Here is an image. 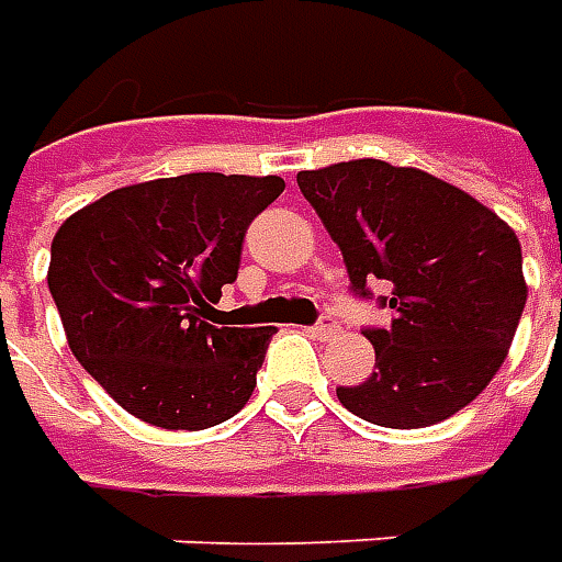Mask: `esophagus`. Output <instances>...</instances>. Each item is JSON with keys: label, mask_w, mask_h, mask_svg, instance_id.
<instances>
[{"label": "esophagus", "mask_w": 562, "mask_h": 562, "mask_svg": "<svg viewBox=\"0 0 562 562\" xmlns=\"http://www.w3.org/2000/svg\"><path fill=\"white\" fill-rule=\"evenodd\" d=\"M337 331H340V325H337L331 316H322V319L310 328V335L319 337V340H331V337H337Z\"/></svg>", "instance_id": "esophagus-1"}]
</instances>
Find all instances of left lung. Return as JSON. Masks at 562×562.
I'll use <instances>...</instances> for the list:
<instances>
[{"mask_svg": "<svg viewBox=\"0 0 562 562\" xmlns=\"http://www.w3.org/2000/svg\"><path fill=\"white\" fill-rule=\"evenodd\" d=\"M297 188L340 246L352 292L392 282L395 319L364 331L376 371L340 386V404L374 426L423 429L474 402L527 304L508 222L438 176L374 158L301 170Z\"/></svg>", "mask_w": 562, "mask_h": 562, "instance_id": "8db88e82", "label": "left lung"}]
</instances>
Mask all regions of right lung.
Returning a JSON list of instances; mask_svg holds the SVG:
<instances>
[{
  "mask_svg": "<svg viewBox=\"0 0 562 562\" xmlns=\"http://www.w3.org/2000/svg\"><path fill=\"white\" fill-rule=\"evenodd\" d=\"M282 188L280 176L151 179L54 234L48 289L69 349L127 414L198 431L249 402L273 328L213 326V304L237 280L246 227Z\"/></svg>",
  "mask_w": 562,
  "mask_h": 562,
  "instance_id": "add662e5",
  "label": "right lung"
}]
</instances>
